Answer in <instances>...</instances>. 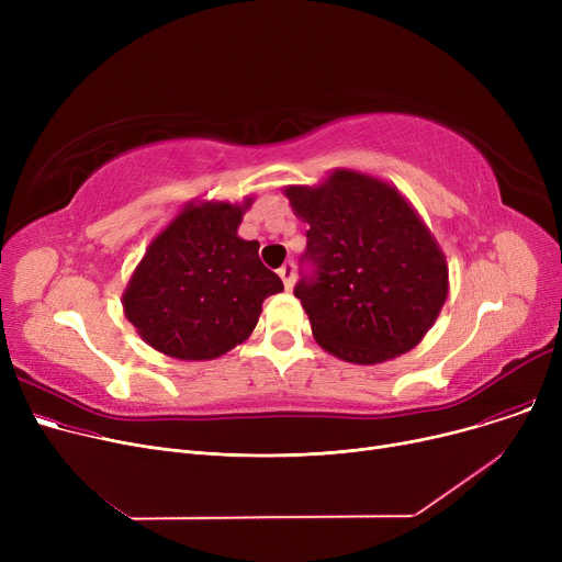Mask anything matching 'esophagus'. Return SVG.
Returning a JSON list of instances; mask_svg holds the SVG:
<instances>
[{"instance_id": "1", "label": "esophagus", "mask_w": 562, "mask_h": 562, "mask_svg": "<svg viewBox=\"0 0 562 562\" xmlns=\"http://www.w3.org/2000/svg\"><path fill=\"white\" fill-rule=\"evenodd\" d=\"M278 276L282 278L284 286L291 289V286H293V276H296V266H293V261L282 263V269H278Z\"/></svg>"}]
</instances>
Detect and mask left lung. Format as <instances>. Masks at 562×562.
Here are the masks:
<instances>
[{
	"mask_svg": "<svg viewBox=\"0 0 562 562\" xmlns=\"http://www.w3.org/2000/svg\"><path fill=\"white\" fill-rule=\"evenodd\" d=\"M310 223L293 296L335 358L378 364L415 348L449 293L447 259L405 198L375 177L337 170L321 187H289Z\"/></svg>",
	"mask_w": 562,
	"mask_h": 562,
	"instance_id": "obj_1",
	"label": "left lung"
}]
</instances>
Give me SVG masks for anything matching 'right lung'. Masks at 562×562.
<instances>
[{
  "label": "right lung",
  "instance_id": "obj_1",
  "mask_svg": "<svg viewBox=\"0 0 562 562\" xmlns=\"http://www.w3.org/2000/svg\"><path fill=\"white\" fill-rule=\"evenodd\" d=\"M246 206L189 204L147 248L123 307L153 348L214 360L250 337L261 303L284 289L261 263L259 244L236 234Z\"/></svg>",
  "mask_w": 562,
  "mask_h": 562
}]
</instances>
